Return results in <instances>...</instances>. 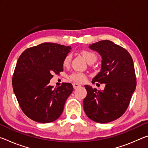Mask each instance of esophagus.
I'll return each mask as SVG.
<instances>
[{"instance_id":"obj_1","label":"esophagus","mask_w":148,"mask_h":148,"mask_svg":"<svg viewBox=\"0 0 148 148\" xmlns=\"http://www.w3.org/2000/svg\"><path fill=\"white\" fill-rule=\"evenodd\" d=\"M81 87V86H80L79 84H76V83H74V84H73V87H74V89H77V88H78V87Z\"/></svg>"}]
</instances>
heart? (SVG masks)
<instances>
[{
  "instance_id": "heart-1",
  "label": "heart",
  "mask_w": 148,
  "mask_h": 148,
  "mask_svg": "<svg viewBox=\"0 0 148 148\" xmlns=\"http://www.w3.org/2000/svg\"><path fill=\"white\" fill-rule=\"evenodd\" d=\"M81 54L83 56L84 59L86 60V61L88 62V63H90V62H95L97 61V55L95 54L94 52L90 51V50H87V49L82 50L81 51ZM71 59H72L71 55L69 54L67 55V56H66V57H64V59L63 60L64 66H68V65L70 64V62H71ZM71 79L76 82L82 83V82L86 81V77L83 74L74 73V74H72L71 76Z\"/></svg>"
}]
</instances>
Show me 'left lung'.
<instances>
[{
    "label": "left lung",
    "mask_w": 148,
    "mask_h": 148,
    "mask_svg": "<svg viewBox=\"0 0 148 148\" xmlns=\"http://www.w3.org/2000/svg\"><path fill=\"white\" fill-rule=\"evenodd\" d=\"M89 47L102 57L101 71L92 83L106 86L101 91L85 85L87 96L84 109L89 119L106 123L118 119L129 106L136 86L133 61L126 49L108 40L90 44Z\"/></svg>",
    "instance_id": "obj_1"
}]
</instances>
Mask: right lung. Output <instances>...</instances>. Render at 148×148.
Segmentation results:
<instances>
[{
    "label": "right lung",
    "instance_id": "obj_1",
    "mask_svg": "<svg viewBox=\"0 0 148 148\" xmlns=\"http://www.w3.org/2000/svg\"><path fill=\"white\" fill-rule=\"evenodd\" d=\"M71 46L45 42L31 47L19 57L12 86L20 107L33 121L47 123L61 116L66 99L73 91L71 83L53 88V73L63 71V60Z\"/></svg>",
    "mask_w": 148,
    "mask_h": 148
}]
</instances>
